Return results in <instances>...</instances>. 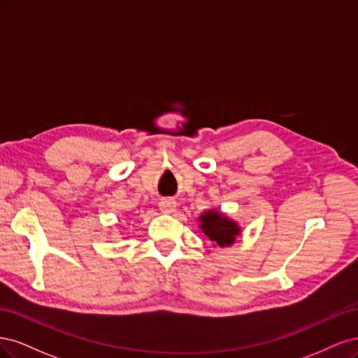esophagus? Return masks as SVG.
<instances>
[{"label":"esophagus","mask_w":358,"mask_h":358,"mask_svg":"<svg viewBox=\"0 0 358 358\" xmlns=\"http://www.w3.org/2000/svg\"><path fill=\"white\" fill-rule=\"evenodd\" d=\"M159 208L165 214H172L177 210V202L174 199H162L159 202Z\"/></svg>","instance_id":"obj_1"}]
</instances>
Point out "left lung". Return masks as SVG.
Listing matches in <instances>:
<instances>
[{"label":"left lung","mask_w":358,"mask_h":358,"mask_svg":"<svg viewBox=\"0 0 358 358\" xmlns=\"http://www.w3.org/2000/svg\"><path fill=\"white\" fill-rule=\"evenodd\" d=\"M199 230L215 247H230L241 235V226L234 218L215 208L206 210L199 215Z\"/></svg>","instance_id":"left-lung-1"}]
</instances>
